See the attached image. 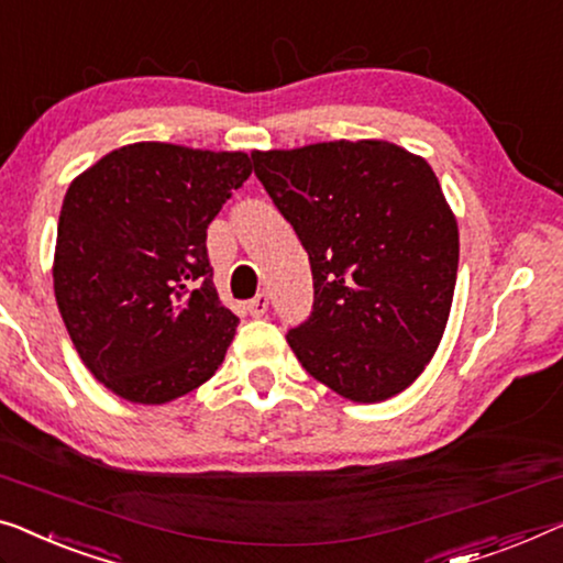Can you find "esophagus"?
Listing matches in <instances>:
<instances>
[{
	"label": "esophagus",
	"instance_id": "34e87169",
	"mask_svg": "<svg viewBox=\"0 0 563 563\" xmlns=\"http://www.w3.org/2000/svg\"><path fill=\"white\" fill-rule=\"evenodd\" d=\"M246 309H249L251 317H264L268 312V295H266V291H262V295H256L254 299H251Z\"/></svg>",
	"mask_w": 563,
	"mask_h": 563
}]
</instances>
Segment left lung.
<instances>
[{
  "label": "left lung",
  "instance_id": "left-lung-1",
  "mask_svg": "<svg viewBox=\"0 0 563 563\" xmlns=\"http://www.w3.org/2000/svg\"><path fill=\"white\" fill-rule=\"evenodd\" d=\"M251 159L312 266V314L287 335L301 368L355 404L401 394L437 353L457 282V218L434 169L383 140Z\"/></svg>",
  "mask_w": 563,
  "mask_h": 563
}]
</instances>
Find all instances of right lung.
I'll return each instance as SVG.
<instances>
[{"label":"right lung","mask_w":563,"mask_h":563,"mask_svg":"<svg viewBox=\"0 0 563 563\" xmlns=\"http://www.w3.org/2000/svg\"><path fill=\"white\" fill-rule=\"evenodd\" d=\"M243 152L119 146L65 192L53 287L80 361L119 398L157 406L213 378L239 328L208 225L249 180Z\"/></svg>","instance_id":"right-lung-1"}]
</instances>
